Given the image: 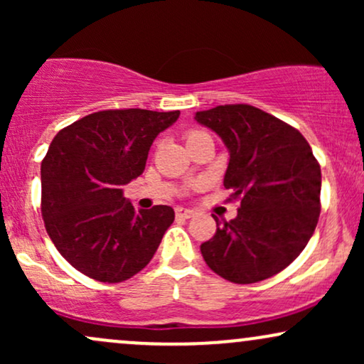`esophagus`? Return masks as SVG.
Instances as JSON below:
<instances>
[{
    "instance_id": "1",
    "label": "esophagus",
    "mask_w": 364,
    "mask_h": 364,
    "mask_svg": "<svg viewBox=\"0 0 364 364\" xmlns=\"http://www.w3.org/2000/svg\"><path fill=\"white\" fill-rule=\"evenodd\" d=\"M193 215H195V210H190V208H183V207L176 208V217H181V219H190V217Z\"/></svg>"
}]
</instances>
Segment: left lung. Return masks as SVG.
<instances>
[{
  "instance_id": "1",
  "label": "left lung",
  "mask_w": 364,
  "mask_h": 364,
  "mask_svg": "<svg viewBox=\"0 0 364 364\" xmlns=\"http://www.w3.org/2000/svg\"><path fill=\"white\" fill-rule=\"evenodd\" d=\"M229 152L224 186L240 198L237 215L215 219L217 231L200 246L217 275L235 284L269 279L298 258L320 215V166L296 128L248 104L195 112Z\"/></svg>"
}]
</instances>
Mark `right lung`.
I'll use <instances>...</instances> for the list:
<instances>
[{"instance_id": "add662e5", "label": "right lung", "mask_w": 364, "mask_h": 364, "mask_svg": "<svg viewBox=\"0 0 364 364\" xmlns=\"http://www.w3.org/2000/svg\"><path fill=\"white\" fill-rule=\"evenodd\" d=\"M179 111L107 109L75 121L54 136L41 164L46 231L78 272L114 284L152 260L174 210H144L123 186L145 169L149 150Z\"/></svg>"}]
</instances>
